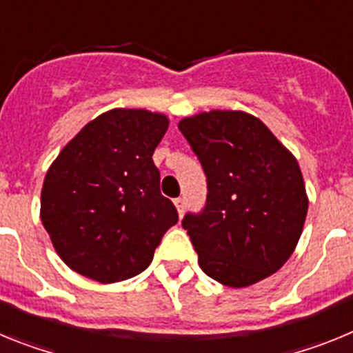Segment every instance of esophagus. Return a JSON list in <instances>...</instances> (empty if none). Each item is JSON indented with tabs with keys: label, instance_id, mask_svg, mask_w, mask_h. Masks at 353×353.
<instances>
[{
	"label": "esophagus",
	"instance_id": "34e87169",
	"mask_svg": "<svg viewBox=\"0 0 353 353\" xmlns=\"http://www.w3.org/2000/svg\"><path fill=\"white\" fill-rule=\"evenodd\" d=\"M174 207H176V212H179V215L182 217L183 212H185V199H183V198L174 199Z\"/></svg>",
	"mask_w": 353,
	"mask_h": 353
}]
</instances>
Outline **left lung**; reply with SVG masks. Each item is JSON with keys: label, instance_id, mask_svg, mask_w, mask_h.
<instances>
[{"label": "left lung", "instance_id": "8db88e82", "mask_svg": "<svg viewBox=\"0 0 353 353\" xmlns=\"http://www.w3.org/2000/svg\"><path fill=\"white\" fill-rule=\"evenodd\" d=\"M179 129L207 174L203 212L182 221L201 270L232 288L272 276L297 248L310 207L295 155L245 111H203Z\"/></svg>", "mask_w": 353, "mask_h": 353}]
</instances>
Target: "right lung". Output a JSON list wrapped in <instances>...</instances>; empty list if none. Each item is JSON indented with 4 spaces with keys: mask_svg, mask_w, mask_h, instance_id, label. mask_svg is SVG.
<instances>
[{
    "mask_svg": "<svg viewBox=\"0 0 353 353\" xmlns=\"http://www.w3.org/2000/svg\"><path fill=\"white\" fill-rule=\"evenodd\" d=\"M170 120L148 109L114 108L88 121L49 166L40 219L58 256L93 281L120 283L154 260L179 221L161 194L154 150Z\"/></svg>",
    "mask_w": 353,
    "mask_h": 353,
    "instance_id": "1",
    "label": "right lung"
}]
</instances>
